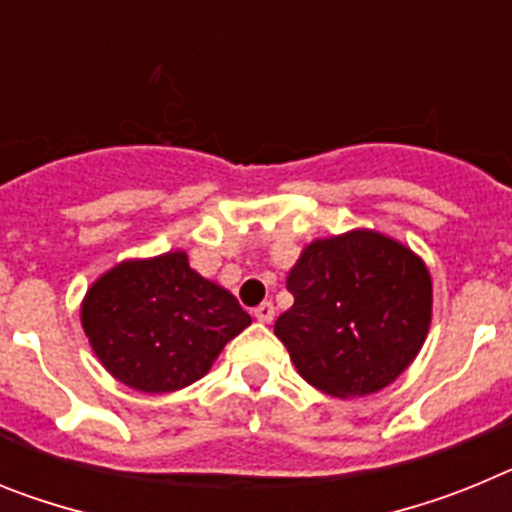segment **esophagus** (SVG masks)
<instances>
[{
    "instance_id": "obj_1",
    "label": "esophagus",
    "mask_w": 512,
    "mask_h": 512,
    "mask_svg": "<svg viewBox=\"0 0 512 512\" xmlns=\"http://www.w3.org/2000/svg\"><path fill=\"white\" fill-rule=\"evenodd\" d=\"M253 318L259 320V323H271V320H274V305H271V302H261V305L253 310Z\"/></svg>"
}]
</instances>
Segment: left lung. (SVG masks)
<instances>
[{
	"mask_svg": "<svg viewBox=\"0 0 512 512\" xmlns=\"http://www.w3.org/2000/svg\"><path fill=\"white\" fill-rule=\"evenodd\" d=\"M287 289L295 305L279 315L274 333L300 377L341 400L395 382L431 328V271L379 230L312 241L289 269Z\"/></svg>",
	"mask_w": 512,
	"mask_h": 512,
	"instance_id": "1",
	"label": "left lung"
}]
</instances>
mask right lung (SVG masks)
Segmentation results:
<instances>
[{
  "instance_id": "add662e5",
  "label": "right lung",
  "mask_w": 512,
  "mask_h": 512,
  "mask_svg": "<svg viewBox=\"0 0 512 512\" xmlns=\"http://www.w3.org/2000/svg\"><path fill=\"white\" fill-rule=\"evenodd\" d=\"M251 325L228 289L200 277L187 251L128 259L81 300V328L102 366L138 392H176L205 377Z\"/></svg>"
}]
</instances>
